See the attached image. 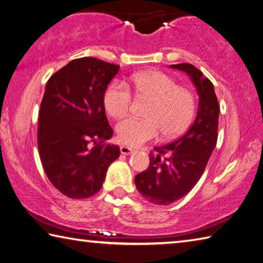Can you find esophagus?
I'll use <instances>...</instances> for the list:
<instances>
[{"label": "esophagus", "mask_w": 263, "mask_h": 263, "mask_svg": "<svg viewBox=\"0 0 263 263\" xmlns=\"http://www.w3.org/2000/svg\"><path fill=\"white\" fill-rule=\"evenodd\" d=\"M120 152L121 154H125V155H129L134 152V149L132 147H128V146H125V145H121L120 146Z\"/></svg>", "instance_id": "obj_1"}]
</instances>
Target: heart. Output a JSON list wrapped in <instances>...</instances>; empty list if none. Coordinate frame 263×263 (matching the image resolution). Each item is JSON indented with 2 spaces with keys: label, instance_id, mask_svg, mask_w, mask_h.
Here are the masks:
<instances>
[{
  "label": "heart",
  "instance_id": "obj_1",
  "mask_svg": "<svg viewBox=\"0 0 263 263\" xmlns=\"http://www.w3.org/2000/svg\"><path fill=\"white\" fill-rule=\"evenodd\" d=\"M132 86L137 99L149 104L145 119L126 118L118 122V139L125 145L138 146L159 137L175 138L187 130L195 115V96L190 89L177 86V83L161 71H144L134 74ZM104 108L114 118H122L133 104V95L127 84L115 80L103 95Z\"/></svg>",
  "mask_w": 263,
  "mask_h": 263
}]
</instances>
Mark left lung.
<instances>
[{"label": "left lung", "instance_id": "left-lung-1", "mask_svg": "<svg viewBox=\"0 0 263 263\" xmlns=\"http://www.w3.org/2000/svg\"><path fill=\"white\" fill-rule=\"evenodd\" d=\"M186 72L200 96L199 110L189 130L177 141L154 147L149 165L135 176L137 191L153 204L167 205L189 194L200 180L216 147L220 106L212 83L191 63L171 64Z\"/></svg>", "mask_w": 263, "mask_h": 263}]
</instances>
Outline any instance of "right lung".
<instances>
[{"label":"right lung","mask_w":263,"mask_h":263,"mask_svg":"<svg viewBox=\"0 0 263 263\" xmlns=\"http://www.w3.org/2000/svg\"><path fill=\"white\" fill-rule=\"evenodd\" d=\"M119 66L95 58L69 62L47 80L39 115L37 145L47 178L70 199L98 193L120 148L104 142L114 135L103 95Z\"/></svg>","instance_id":"add662e5"}]
</instances>
